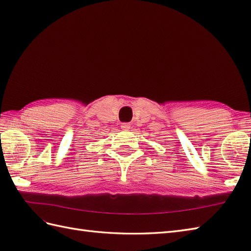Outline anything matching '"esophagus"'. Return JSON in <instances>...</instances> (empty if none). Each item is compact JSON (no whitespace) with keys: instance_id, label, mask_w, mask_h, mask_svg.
I'll use <instances>...</instances> for the list:
<instances>
[{"instance_id":"34e87169","label":"esophagus","mask_w":251,"mask_h":251,"mask_svg":"<svg viewBox=\"0 0 251 251\" xmlns=\"http://www.w3.org/2000/svg\"><path fill=\"white\" fill-rule=\"evenodd\" d=\"M121 128L123 130H129L130 129V124L129 123H122Z\"/></svg>"}]
</instances>
